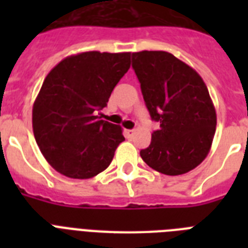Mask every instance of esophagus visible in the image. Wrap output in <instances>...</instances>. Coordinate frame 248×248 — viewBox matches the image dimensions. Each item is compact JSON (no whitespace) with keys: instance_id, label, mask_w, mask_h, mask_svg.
Segmentation results:
<instances>
[{"instance_id":"esophagus-1","label":"esophagus","mask_w":248,"mask_h":248,"mask_svg":"<svg viewBox=\"0 0 248 248\" xmlns=\"http://www.w3.org/2000/svg\"><path fill=\"white\" fill-rule=\"evenodd\" d=\"M134 134H135L134 130H124V135H126V138H132Z\"/></svg>"}]
</instances>
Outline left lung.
Masks as SVG:
<instances>
[{
  "label": "left lung",
  "instance_id": "1",
  "mask_svg": "<svg viewBox=\"0 0 248 248\" xmlns=\"http://www.w3.org/2000/svg\"><path fill=\"white\" fill-rule=\"evenodd\" d=\"M132 68L152 120L159 130L140 155L165 175L196 169L211 148L216 112L203 79L188 64L166 51L132 52Z\"/></svg>",
  "mask_w": 248,
  "mask_h": 248
}]
</instances>
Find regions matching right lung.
<instances>
[{"label":"right lung","instance_id":"obj_1","mask_svg":"<svg viewBox=\"0 0 248 248\" xmlns=\"http://www.w3.org/2000/svg\"><path fill=\"white\" fill-rule=\"evenodd\" d=\"M130 55L81 52L46 76L33 104V134L46 161L64 176H96L124 140L120 126L96 114L128 71Z\"/></svg>","mask_w":248,"mask_h":248}]
</instances>
